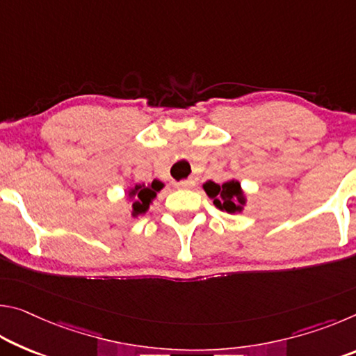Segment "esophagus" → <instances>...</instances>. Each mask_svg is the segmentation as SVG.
I'll use <instances>...</instances> for the list:
<instances>
[{
    "instance_id": "1",
    "label": "esophagus",
    "mask_w": 356,
    "mask_h": 356,
    "mask_svg": "<svg viewBox=\"0 0 356 356\" xmlns=\"http://www.w3.org/2000/svg\"><path fill=\"white\" fill-rule=\"evenodd\" d=\"M177 188H193L195 186V182H193L191 179H186V180H180V182L176 184Z\"/></svg>"
}]
</instances>
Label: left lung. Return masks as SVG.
Returning <instances> with one entry per match:
<instances>
[{
	"label": "left lung",
	"mask_w": 356,
	"mask_h": 356,
	"mask_svg": "<svg viewBox=\"0 0 356 356\" xmlns=\"http://www.w3.org/2000/svg\"><path fill=\"white\" fill-rule=\"evenodd\" d=\"M204 190L212 197L213 204L221 210H226L229 213L238 212L240 206L245 204V197L242 195V188H240V184L237 180H229V182L218 185L209 180V182L204 184Z\"/></svg>",
	"instance_id": "1"
}]
</instances>
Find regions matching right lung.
<instances>
[{"instance_id": "obj_1", "label": "right lung", "mask_w": 356, "mask_h": 356, "mask_svg": "<svg viewBox=\"0 0 356 356\" xmlns=\"http://www.w3.org/2000/svg\"><path fill=\"white\" fill-rule=\"evenodd\" d=\"M163 188V184L159 180H154L149 185H136L134 190L130 191V196L135 197L134 202V213H144L149 207V204L156 197V193Z\"/></svg>"}]
</instances>
